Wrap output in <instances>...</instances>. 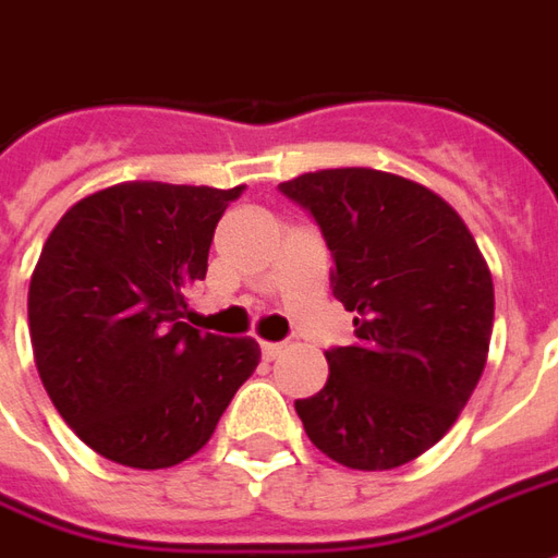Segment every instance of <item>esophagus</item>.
I'll list each match as a JSON object with an SVG mask.
<instances>
[{
    "label": "esophagus",
    "mask_w": 558,
    "mask_h": 558,
    "mask_svg": "<svg viewBox=\"0 0 558 558\" xmlns=\"http://www.w3.org/2000/svg\"><path fill=\"white\" fill-rule=\"evenodd\" d=\"M280 353H283V344H278V341H263V356L266 360H278Z\"/></svg>",
    "instance_id": "obj_1"
}]
</instances>
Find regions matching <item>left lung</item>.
<instances>
[{
  "label": "left lung",
  "instance_id": "obj_1",
  "mask_svg": "<svg viewBox=\"0 0 558 558\" xmlns=\"http://www.w3.org/2000/svg\"><path fill=\"white\" fill-rule=\"evenodd\" d=\"M332 253V295L356 341L326 350L329 380L295 399L311 444L389 471L450 432L481 380L496 292L462 217L428 186L377 169H323L278 186Z\"/></svg>",
  "mask_w": 558,
  "mask_h": 558
}]
</instances>
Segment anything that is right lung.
I'll use <instances>...</instances> for the list:
<instances>
[{
	"instance_id": "right-lung-1",
	"label": "right lung",
	"mask_w": 558,
	"mask_h": 558,
	"mask_svg": "<svg viewBox=\"0 0 558 558\" xmlns=\"http://www.w3.org/2000/svg\"><path fill=\"white\" fill-rule=\"evenodd\" d=\"M244 186L126 181L75 202L29 280L35 368L75 435L117 465L198 453L259 365L253 338L198 332L186 292Z\"/></svg>"
}]
</instances>
